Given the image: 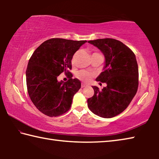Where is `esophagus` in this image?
Returning a JSON list of instances; mask_svg holds the SVG:
<instances>
[{"label": "esophagus", "mask_w": 159, "mask_h": 159, "mask_svg": "<svg viewBox=\"0 0 159 159\" xmlns=\"http://www.w3.org/2000/svg\"><path fill=\"white\" fill-rule=\"evenodd\" d=\"M86 86H87V85H85V84H82V85H81V88H85Z\"/></svg>", "instance_id": "esophagus-1"}]
</instances>
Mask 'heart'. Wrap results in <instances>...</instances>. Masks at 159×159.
I'll list each match as a JSON object with an SVG mask.
<instances>
[{
    "instance_id": "obj_1",
    "label": "heart",
    "mask_w": 159,
    "mask_h": 159,
    "mask_svg": "<svg viewBox=\"0 0 159 159\" xmlns=\"http://www.w3.org/2000/svg\"><path fill=\"white\" fill-rule=\"evenodd\" d=\"M93 76V74L87 71H80L76 74V77L80 80L84 82H87L90 80L91 77Z\"/></svg>"
}]
</instances>
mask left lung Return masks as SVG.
<instances>
[{"mask_svg":"<svg viewBox=\"0 0 159 159\" xmlns=\"http://www.w3.org/2000/svg\"><path fill=\"white\" fill-rule=\"evenodd\" d=\"M88 43L100 50L105 57L103 71L96 80L106 83L99 90L92 86L94 95L88 99L91 111L102 118H112L127 108L138 88V65L130 48L118 40L102 39Z\"/></svg>","mask_w":159,"mask_h":159,"instance_id":"8db88e82","label":"left lung"}]
</instances>
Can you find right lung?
Returning <instances> with one entry per match:
<instances>
[{"label": "right lung", "instance_id": "obj_1", "mask_svg": "<svg viewBox=\"0 0 159 159\" xmlns=\"http://www.w3.org/2000/svg\"><path fill=\"white\" fill-rule=\"evenodd\" d=\"M86 41L51 39L37 48L29 61L26 71V86L31 100L36 108L48 116H59L71 106L72 99L81 86L72 79L73 55ZM61 73L67 74L68 82H59Z\"/></svg>", "mask_w": 159, "mask_h": 159}]
</instances>
